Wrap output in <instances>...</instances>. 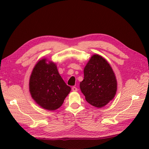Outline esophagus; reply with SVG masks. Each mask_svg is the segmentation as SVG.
Instances as JSON below:
<instances>
[{"instance_id":"1","label":"esophagus","mask_w":149,"mask_h":149,"mask_svg":"<svg viewBox=\"0 0 149 149\" xmlns=\"http://www.w3.org/2000/svg\"><path fill=\"white\" fill-rule=\"evenodd\" d=\"M72 90L73 91H77V88L75 87V86H73L72 88Z\"/></svg>"}]
</instances>
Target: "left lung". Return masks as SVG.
I'll list each match as a JSON object with an SVG mask.
<instances>
[{
    "mask_svg": "<svg viewBox=\"0 0 149 149\" xmlns=\"http://www.w3.org/2000/svg\"><path fill=\"white\" fill-rule=\"evenodd\" d=\"M80 88L87 102L96 107H102L116 94L117 83L112 68L99 55H93L84 69V79Z\"/></svg>",
    "mask_w": 149,
    "mask_h": 149,
    "instance_id": "1",
    "label": "left lung"
}]
</instances>
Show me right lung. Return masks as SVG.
<instances>
[{
	"mask_svg": "<svg viewBox=\"0 0 149 149\" xmlns=\"http://www.w3.org/2000/svg\"><path fill=\"white\" fill-rule=\"evenodd\" d=\"M43 59L34 66L29 81V91L36 102L47 110L61 106L71 88L59 74L56 64Z\"/></svg>",
	"mask_w": 149,
	"mask_h": 149,
	"instance_id": "right-lung-1",
	"label": "right lung"
}]
</instances>
